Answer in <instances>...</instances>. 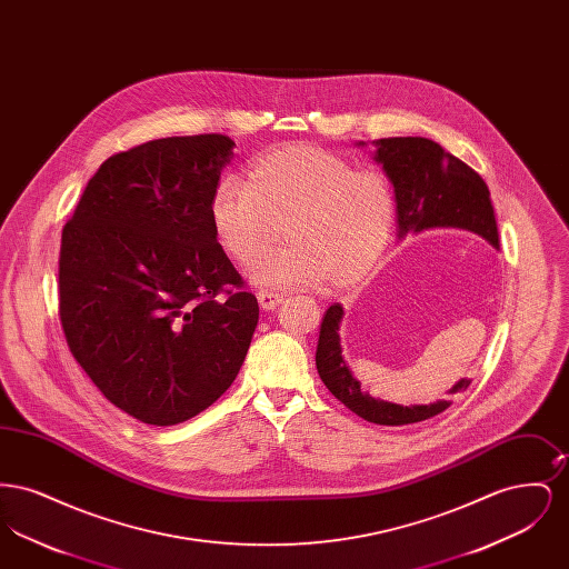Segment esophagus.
I'll list each match as a JSON object with an SVG mask.
<instances>
[{
  "instance_id": "34e87169",
  "label": "esophagus",
  "mask_w": 569,
  "mask_h": 569,
  "mask_svg": "<svg viewBox=\"0 0 569 569\" xmlns=\"http://www.w3.org/2000/svg\"><path fill=\"white\" fill-rule=\"evenodd\" d=\"M281 300H283V297L277 295V292H269V290H260V292H258V302H260V307L267 309V311L274 309Z\"/></svg>"
}]
</instances>
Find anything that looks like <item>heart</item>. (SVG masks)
I'll return each mask as SVG.
<instances>
[{"mask_svg": "<svg viewBox=\"0 0 569 569\" xmlns=\"http://www.w3.org/2000/svg\"><path fill=\"white\" fill-rule=\"evenodd\" d=\"M217 243L249 267L279 243L251 277L272 288H348L365 279L390 243L397 198L388 177L353 168L320 147H286L260 158L249 183L223 177L211 196Z\"/></svg>", "mask_w": 569, "mask_h": 569, "instance_id": "obj_1", "label": "heart"}]
</instances>
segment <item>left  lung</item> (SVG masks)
Masks as SVG:
<instances>
[{
	"mask_svg": "<svg viewBox=\"0 0 569 569\" xmlns=\"http://www.w3.org/2000/svg\"><path fill=\"white\" fill-rule=\"evenodd\" d=\"M373 160L386 172L397 198L399 241L407 234H420L427 230H462L482 237L499 251L490 191L473 168L460 162L435 140L420 136L379 138L373 140ZM358 147H365V142H358ZM341 320L343 307L339 302L330 305L320 326L316 365L326 388L353 413L367 422L401 427L429 420L452 406L450 399L429 406H397L362 392L360 381L353 378L343 358L339 335ZM469 381L471 379H459L448 395L465 390Z\"/></svg>",
	"mask_w": 569,
	"mask_h": 569,
	"instance_id": "1",
	"label": "left lung"
}]
</instances>
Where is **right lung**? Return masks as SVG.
<instances>
[{
    "label": "right lung",
    "instance_id": "obj_1",
    "mask_svg": "<svg viewBox=\"0 0 569 569\" xmlns=\"http://www.w3.org/2000/svg\"><path fill=\"white\" fill-rule=\"evenodd\" d=\"M234 142L170 136L109 158L89 179L59 251L70 352L112 406L170 427L239 376L258 300L217 243L211 196Z\"/></svg>",
    "mask_w": 569,
    "mask_h": 569
}]
</instances>
